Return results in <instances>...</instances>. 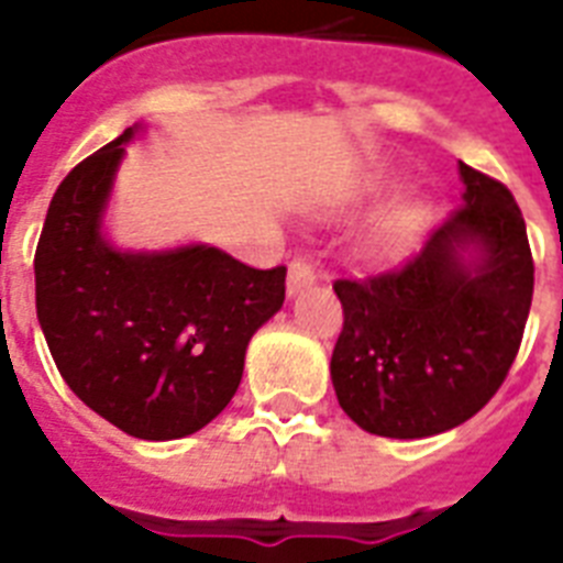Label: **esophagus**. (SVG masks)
I'll list each match as a JSON object with an SVG mask.
<instances>
[{
  "mask_svg": "<svg viewBox=\"0 0 563 563\" xmlns=\"http://www.w3.org/2000/svg\"><path fill=\"white\" fill-rule=\"evenodd\" d=\"M316 272H312V265L303 263V260H295V263L289 265V283H286V291H289V298H295V295H300L303 289H309V286H316Z\"/></svg>",
  "mask_w": 563,
  "mask_h": 563,
  "instance_id": "esophagus-1",
  "label": "esophagus"
}]
</instances>
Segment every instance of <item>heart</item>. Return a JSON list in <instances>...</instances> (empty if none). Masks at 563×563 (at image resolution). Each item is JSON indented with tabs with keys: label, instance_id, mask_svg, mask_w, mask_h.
<instances>
[{
	"label": "heart",
	"instance_id": "obj_1",
	"mask_svg": "<svg viewBox=\"0 0 563 563\" xmlns=\"http://www.w3.org/2000/svg\"><path fill=\"white\" fill-rule=\"evenodd\" d=\"M427 224V207L420 203H400L371 228L365 239V251L374 260H400L415 247L420 230Z\"/></svg>",
	"mask_w": 563,
	"mask_h": 563
}]
</instances>
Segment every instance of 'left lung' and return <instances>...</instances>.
Here are the masks:
<instances>
[{
  "label": "left lung",
  "mask_w": 563,
  "mask_h": 563,
  "mask_svg": "<svg viewBox=\"0 0 563 563\" xmlns=\"http://www.w3.org/2000/svg\"><path fill=\"white\" fill-rule=\"evenodd\" d=\"M462 207L406 268L333 286L344 309L330 376L371 435L429 438L497 394L523 339L534 265L503 184L459 163Z\"/></svg>",
  "instance_id": "obj_1"
}]
</instances>
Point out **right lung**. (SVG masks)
Returning <instances> with one entry per match:
<instances>
[{
	"instance_id": "1",
	"label": "right lung",
	"mask_w": 563,
	"mask_h": 563,
	"mask_svg": "<svg viewBox=\"0 0 563 563\" xmlns=\"http://www.w3.org/2000/svg\"><path fill=\"white\" fill-rule=\"evenodd\" d=\"M136 122L78 163L48 203L34 256L37 321L57 371L96 415L143 441L203 429L233 400L251 335L280 312L286 268L221 247H119L108 207Z\"/></svg>"
}]
</instances>
